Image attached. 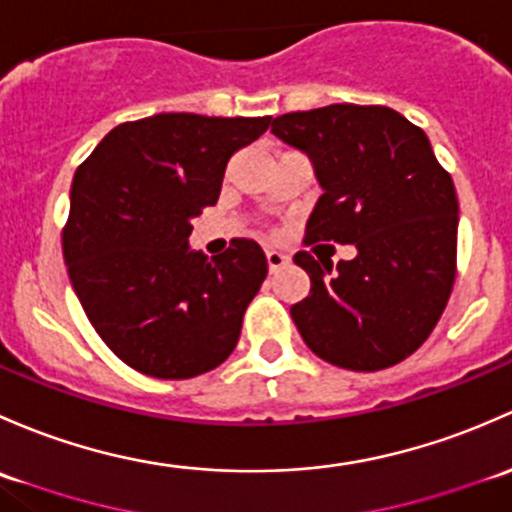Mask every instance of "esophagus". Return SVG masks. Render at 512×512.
Instances as JSON below:
<instances>
[{"mask_svg":"<svg viewBox=\"0 0 512 512\" xmlns=\"http://www.w3.org/2000/svg\"><path fill=\"white\" fill-rule=\"evenodd\" d=\"M266 261H268V271H278L281 266H286L288 263V256L281 254V251L276 249H266Z\"/></svg>","mask_w":512,"mask_h":512,"instance_id":"obj_1","label":"esophagus"}]
</instances>
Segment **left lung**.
I'll return each mask as SVG.
<instances>
[{
  "label": "left lung",
  "mask_w": 512,
  "mask_h": 512,
  "mask_svg": "<svg viewBox=\"0 0 512 512\" xmlns=\"http://www.w3.org/2000/svg\"><path fill=\"white\" fill-rule=\"evenodd\" d=\"M271 133L305 152L320 194L305 244H352V261H293L310 293L291 305L305 345L335 367L377 372L419 350L456 278L458 199L426 133L384 105L278 115Z\"/></svg>",
  "instance_id": "1"
}]
</instances>
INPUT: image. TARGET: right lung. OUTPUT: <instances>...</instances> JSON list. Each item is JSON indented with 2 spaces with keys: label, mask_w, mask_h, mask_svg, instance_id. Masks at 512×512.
Wrapping results in <instances>:
<instances>
[{
  "label": "right lung",
  "mask_w": 512,
  "mask_h": 512,
  "mask_svg": "<svg viewBox=\"0 0 512 512\" xmlns=\"http://www.w3.org/2000/svg\"><path fill=\"white\" fill-rule=\"evenodd\" d=\"M268 125L271 115H152L110 130L73 175L68 278L96 333L133 370L189 379L234 352L266 256L234 239L209 258L189 234L217 204L229 157Z\"/></svg>",
  "instance_id": "obj_1"
}]
</instances>
